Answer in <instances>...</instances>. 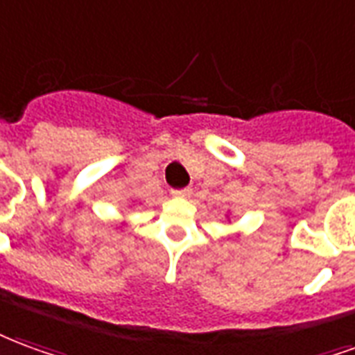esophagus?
Masks as SVG:
<instances>
[{"mask_svg": "<svg viewBox=\"0 0 355 355\" xmlns=\"http://www.w3.org/2000/svg\"><path fill=\"white\" fill-rule=\"evenodd\" d=\"M172 195H174L175 198H187V196L191 195V189H180V191H172Z\"/></svg>", "mask_w": 355, "mask_h": 355, "instance_id": "obj_1", "label": "esophagus"}]
</instances>
